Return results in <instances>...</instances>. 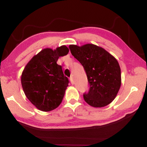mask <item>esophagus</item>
I'll list each match as a JSON object with an SVG mask.
<instances>
[{"mask_svg": "<svg viewBox=\"0 0 147 147\" xmlns=\"http://www.w3.org/2000/svg\"><path fill=\"white\" fill-rule=\"evenodd\" d=\"M69 80H70V82L73 84H74V79H73V77H72V76H71V77L69 78Z\"/></svg>", "mask_w": 147, "mask_h": 147, "instance_id": "1", "label": "esophagus"}]
</instances>
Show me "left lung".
Segmentation results:
<instances>
[{
  "label": "left lung",
  "instance_id": "obj_1",
  "mask_svg": "<svg viewBox=\"0 0 147 147\" xmlns=\"http://www.w3.org/2000/svg\"><path fill=\"white\" fill-rule=\"evenodd\" d=\"M74 57L83 65L90 89L84 99L91 106L101 108L114 100L121 86V71L116 58L103 48L93 44L81 47L70 45Z\"/></svg>",
  "mask_w": 147,
  "mask_h": 147
}]
</instances>
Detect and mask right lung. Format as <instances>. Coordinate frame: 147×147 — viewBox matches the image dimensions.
Wrapping results in <instances>:
<instances>
[{
  "label": "right lung",
  "mask_w": 147,
  "mask_h": 147,
  "mask_svg": "<svg viewBox=\"0 0 147 147\" xmlns=\"http://www.w3.org/2000/svg\"><path fill=\"white\" fill-rule=\"evenodd\" d=\"M68 52L65 45L55 50H41L30 60L22 73L21 84L25 96L41 111H51L61 103L69 80L57 61Z\"/></svg>",
  "instance_id": "add662e5"
}]
</instances>
